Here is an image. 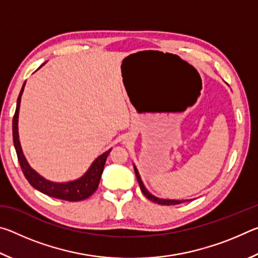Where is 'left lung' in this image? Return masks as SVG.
Segmentation results:
<instances>
[{
	"label": "left lung",
	"mask_w": 258,
	"mask_h": 258,
	"mask_svg": "<svg viewBox=\"0 0 258 258\" xmlns=\"http://www.w3.org/2000/svg\"><path fill=\"white\" fill-rule=\"evenodd\" d=\"M134 172H135V175H137L139 185H140V189H141L142 194L145 195L148 199L151 200V202L157 203V204H159V205H166V206H171V205H178V204H182V203H184V202H187V200H171V199H160V198L155 197V196H152L150 192L146 189V186H145V184H143L141 177H140V174H139L138 168L135 167V166H134Z\"/></svg>",
	"instance_id": "1"
}]
</instances>
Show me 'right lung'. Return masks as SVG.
<instances>
[{
    "label": "right lung",
    "mask_w": 258,
    "mask_h": 258,
    "mask_svg": "<svg viewBox=\"0 0 258 258\" xmlns=\"http://www.w3.org/2000/svg\"><path fill=\"white\" fill-rule=\"evenodd\" d=\"M25 84L26 82L24 83L23 87H21L18 100H17V108L14 116V120H12L14 145H15L17 156H18L21 171H23L25 177L27 178V181L30 183V185L33 187H35V189L38 191H41L42 194L50 196V197L67 200V202H80V200H84L86 198H89L90 196H92L95 192V190L98 189L100 178H101L102 172H103L104 164H106L107 157L109 155V152L111 151V149H109L101 156H99L98 158L93 161L92 165H91L89 171H87L82 177L77 178L75 181H71L66 183H56V182H51L43 176H41L40 174L35 172L27 163V160H26L25 156L23 154V150H21V146L19 141L18 117H19L20 100H21V95H23V92H24Z\"/></svg>",
    "instance_id": "add662e5"
}]
</instances>
